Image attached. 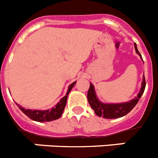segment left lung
Here are the masks:
<instances>
[{
    "instance_id": "left-lung-1",
    "label": "left lung",
    "mask_w": 158,
    "mask_h": 158,
    "mask_svg": "<svg viewBox=\"0 0 158 158\" xmlns=\"http://www.w3.org/2000/svg\"><path fill=\"white\" fill-rule=\"evenodd\" d=\"M135 48L137 54H139L140 58H142V55L138 51L136 43H135ZM145 88H146V81H145V77H143L140 91L135 99H132L126 103H120V104H104L100 102L96 97L94 86L93 84L90 83V87H89L87 95L88 101L92 108L94 110L95 113L98 116L105 118H120L128 114L135 107L137 103L139 102V99L141 98L142 95L144 93Z\"/></svg>"
}]
</instances>
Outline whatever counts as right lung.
<instances>
[{"mask_svg":"<svg viewBox=\"0 0 158 158\" xmlns=\"http://www.w3.org/2000/svg\"><path fill=\"white\" fill-rule=\"evenodd\" d=\"M75 84H76V81L69 85V88H68V91H67L65 96L62 97L58 104L51 109L45 110V111L26 109V108L22 107L21 106H19V104H17L19 109L21 110L25 115L29 117L32 120L37 121V122H50V121L55 120V119H58V118L62 116V112H63L64 108H65V104H66L68 95H69V92L71 91L73 87L74 86Z\"/></svg>","mask_w":158,"mask_h":158,"instance_id":"right-lung-1","label":"right lung"}]
</instances>
